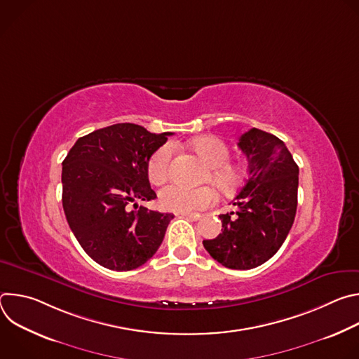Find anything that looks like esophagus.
<instances>
[{
    "label": "esophagus",
    "mask_w": 359,
    "mask_h": 359,
    "mask_svg": "<svg viewBox=\"0 0 359 359\" xmlns=\"http://www.w3.org/2000/svg\"><path fill=\"white\" fill-rule=\"evenodd\" d=\"M180 216L186 217L189 220H198V219H201L200 213H180Z\"/></svg>",
    "instance_id": "obj_1"
}]
</instances>
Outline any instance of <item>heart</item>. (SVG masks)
<instances>
[{"mask_svg": "<svg viewBox=\"0 0 359 359\" xmlns=\"http://www.w3.org/2000/svg\"><path fill=\"white\" fill-rule=\"evenodd\" d=\"M191 147L197 155L206 162L210 169L206 179H210L222 190L229 191L236 189L243 177V169L238 165L230 163L229 146L217 136L206 135L191 140ZM173 161V146L166 143L153 153L149 165L147 176L153 184H162L170 176ZM217 200V193L213 187H187L183 184H169L161 191L162 208L176 213H189L209 208Z\"/></svg>", "mask_w": 359, "mask_h": 359, "instance_id": "heart-1", "label": "heart"}]
</instances>
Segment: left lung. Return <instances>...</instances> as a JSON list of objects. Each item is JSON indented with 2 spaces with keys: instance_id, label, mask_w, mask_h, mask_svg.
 Here are the masks:
<instances>
[{
  "instance_id": "1",
  "label": "left lung",
  "mask_w": 359,
  "mask_h": 359,
  "mask_svg": "<svg viewBox=\"0 0 359 359\" xmlns=\"http://www.w3.org/2000/svg\"><path fill=\"white\" fill-rule=\"evenodd\" d=\"M237 146L248 162V175L231 201L234 212L220 215L222 233L203 240L222 266L250 270L270 260L283 245L297 212L298 166L277 136L252 128Z\"/></svg>"
}]
</instances>
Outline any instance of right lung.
<instances>
[{
  "instance_id": "right-lung-1",
  "label": "right lung",
  "mask_w": 359,
  "mask_h": 359,
  "mask_svg": "<svg viewBox=\"0 0 359 359\" xmlns=\"http://www.w3.org/2000/svg\"><path fill=\"white\" fill-rule=\"evenodd\" d=\"M170 135L116 123L79 137L62 162L68 224L85 252L102 267L137 269L161 247L175 216L144 206L137 209L136 201L156 198L147 165Z\"/></svg>"
}]
</instances>
